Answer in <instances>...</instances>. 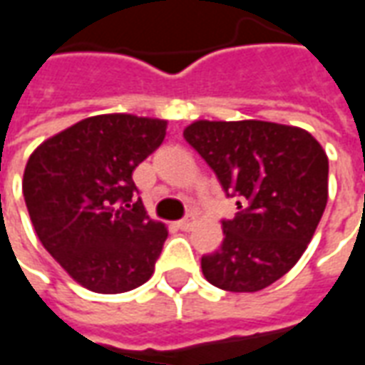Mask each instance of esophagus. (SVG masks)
<instances>
[{"mask_svg":"<svg viewBox=\"0 0 365 365\" xmlns=\"http://www.w3.org/2000/svg\"><path fill=\"white\" fill-rule=\"evenodd\" d=\"M193 222H195V217H193V215H187L185 219H182V221H178V229L190 230L191 227H193Z\"/></svg>","mask_w":365,"mask_h":365,"instance_id":"34e87169","label":"esophagus"}]
</instances>
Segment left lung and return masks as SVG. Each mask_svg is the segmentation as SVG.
Wrapping results in <instances>:
<instances>
[{
    "mask_svg": "<svg viewBox=\"0 0 365 365\" xmlns=\"http://www.w3.org/2000/svg\"><path fill=\"white\" fill-rule=\"evenodd\" d=\"M183 138L213 170L235 219L201 258L215 287L252 293L289 272L311 242L329 199V158L307 130L268 120H195Z\"/></svg>",
    "mask_w": 365,
    "mask_h": 365,
    "instance_id": "left-lung-1",
    "label": "left lung"
}]
</instances>
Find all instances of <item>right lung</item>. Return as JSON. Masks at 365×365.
Returning <instances> with one entry per match:
<instances>
[{
  "instance_id": "add662e5",
  "label": "right lung",
  "mask_w": 365,
  "mask_h": 365,
  "mask_svg": "<svg viewBox=\"0 0 365 365\" xmlns=\"http://www.w3.org/2000/svg\"><path fill=\"white\" fill-rule=\"evenodd\" d=\"M166 120L96 115L44 140L23 174V195L43 246L76 282L125 293L154 274L166 227L144 211L133 172L158 148Z\"/></svg>"
}]
</instances>
